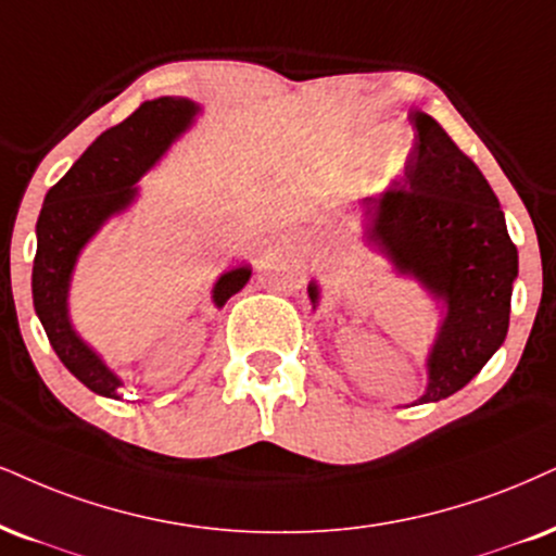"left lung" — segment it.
Wrapping results in <instances>:
<instances>
[{"label": "left lung", "mask_w": 556, "mask_h": 556, "mask_svg": "<svg viewBox=\"0 0 556 556\" xmlns=\"http://www.w3.org/2000/svg\"><path fill=\"white\" fill-rule=\"evenodd\" d=\"M409 121L417 134L404 185L363 205V235L445 309L428 353L422 404L467 387L505 342L518 250L477 164L428 113ZM306 291L317 306L319 286L312 280Z\"/></svg>", "instance_id": "obj_1"}]
</instances>
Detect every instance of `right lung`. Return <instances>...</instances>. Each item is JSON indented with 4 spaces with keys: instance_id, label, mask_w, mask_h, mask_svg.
<instances>
[{
    "instance_id": "right-lung-1",
    "label": "right lung",
    "mask_w": 556,
    "mask_h": 556,
    "mask_svg": "<svg viewBox=\"0 0 556 556\" xmlns=\"http://www.w3.org/2000/svg\"><path fill=\"white\" fill-rule=\"evenodd\" d=\"M201 105L188 98H156L92 141L74 167L46 193L33 260V306L61 363L94 394L121 400L123 381L68 319V286L79 252L115 214H123L139 195V177L154 167L177 136L193 126ZM250 265L226 270L214 283V304L222 306L244 289Z\"/></svg>"
}]
</instances>
